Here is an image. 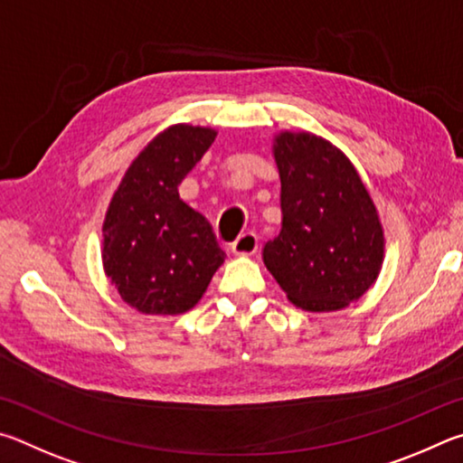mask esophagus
I'll return each instance as SVG.
<instances>
[{"label": "esophagus", "mask_w": 463, "mask_h": 463, "mask_svg": "<svg viewBox=\"0 0 463 463\" xmlns=\"http://www.w3.org/2000/svg\"><path fill=\"white\" fill-rule=\"evenodd\" d=\"M258 250V236L252 232L241 233V236L232 244V252L236 256H252Z\"/></svg>", "instance_id": "obj_1"}]
</instances>
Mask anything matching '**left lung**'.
I'll use <instances>...</instances> for the list:
<instances>
[{
  "label": "left lung",
  "mask_w": 463,
  "mask_h": 463,
  "mask_svg": "<svg viewBox=\"0 0 463 463\" xmlns=\"http://www.w3.org/2000/svg\"><path fill=\"white\" fill-rule=\"evenodd\" d=\"M282 230L264 264L307 313H334L368 293L384 264V227L358 168L323 136L282 129L272 137Z\"/></svg>",
  "instance_id": "left-lung-1"
}]
</instances>
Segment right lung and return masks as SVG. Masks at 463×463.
Here are the masks:
<instances>
[{
    "mask_svg": "<svg viewBox=\"0 0 463 463\" xmlns=\"http://www.w3.org/2000/svg\"><path fill=\"white\" fill-rule=\"evenodd\" d=\"M217 129L173 124L144 146L121 176L101 225L103 272L142 315H183L223 264L207 219L178 197Z\"/></svg>",
    "mask_w": 463,
    "mask_h": 463,
    "instance_id": "obj_1",
    "label": "right lung"
}]
</instances>
